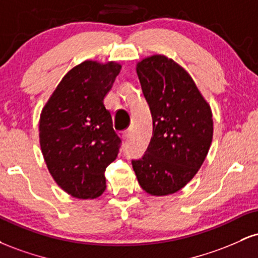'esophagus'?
<instances>
[{"mask_svg":"<svg viewBox=\"0 0 258 258\" xmlns=\"http://www.w3.org/2000/svg\"><path fill=\"white\" fill-rule=\"evenodd\" d=\"M119 135H120V137L122 138V139H126L127 136H128V130H126V131H121V132H119Z\"/></svg>","mask_w":258,"mask_h":258,"instance_id":"34e87169","label":"esophagus"}]
</instances>
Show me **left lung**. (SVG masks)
<instances>
[{"label": "left lung", "mask_w": 258, "mask_h": 258, "mask_svg": "<svg viewBox=\"0 0 258 258\" xmlns=\"http://www.w3.org/2000/svg\"><path fill=\"white\" fill-rule=\"evenodd\" d=\"M136 70L152 112L153 136L142 159L132 160L133 171L148 194H173L193 179L209 153L211 108L172 59L150 55L138 61Z\"/></svg>", "instance_id": "obj_1"}]
</instances>
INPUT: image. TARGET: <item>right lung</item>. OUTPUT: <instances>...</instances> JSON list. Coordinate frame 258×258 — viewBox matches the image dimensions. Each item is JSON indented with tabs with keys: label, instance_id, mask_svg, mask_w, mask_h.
Wrapping results in <instances>:
<instances>
[{
	"label": "right lung",
	"instance_id": "1",
	"mask_svg": "<svg viewBox=\"0 0 258 258\" xmlns=\"http://www.w3.org/2000/svg\"><path fill=\"white\" fill-rule=\"evenodd\" d=\"M116 61L85 60L59 82L40 116V146L55 183L78 199L105 190V168L116 159L121 139L104 98L119 75Z\"/></svg>",
	"mask_w": 258,
	"mask_h": 258
}]
</instances>
